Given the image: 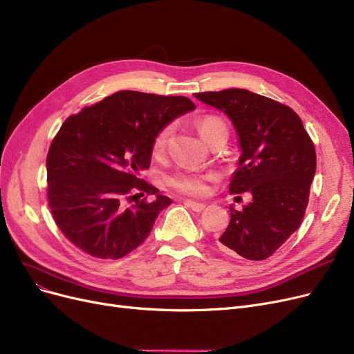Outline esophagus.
<instances>
[{
  "mask_svg": "<svg viewBox=\"0 0 354 354\" xmlns=\"http://www.w3.org/2000/svg\"><path fill=\"white\" fill-rule=\"evenodd\" d=\"M186 205H187V208H190L192 211H194V212H202L203 209H205V203H202V202H194V201H186L185 202Z\"/></svg>",
  "mask_w": 354,
  "mask_h": 354,
  "instance_id": "esophagus-1",
  "label": "esophagus"
}]
</instances>
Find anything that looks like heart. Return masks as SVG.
I'll use <instances>...</instances> for the list:
<instances>
[{
    "instance_id": "b5f03b06",
    "label": "heart",
    "mask_w": 354,
    "mask_h": 354,
    "mask_svg": "<svg viewBox=\"0 0 354 354\" xmlns=\"http://www.w3.org/2000/svg\"><path fill=\"white\" fill-rule=\"evenodd\" d=\"M198 130L201 133V136L205 139V142H208L212 136L218 135V133H227V126L224 121L216 117V115H205L198 120ZM173 133V126L167 124L164 126L160 131L156 133V136L153 139V152L156 155H160L164 152L165 146L168 143L169 136ZM214 178L212 173H199V171H193V169H180V171L174 173L168 177V185L173 189L186 193V194H193V196H201V194H205L208 192V186H206V181Z\"/></svg>"
}]
</instances>
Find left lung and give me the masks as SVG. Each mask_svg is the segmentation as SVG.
Here are the masks:
<instances>
[{
    "label": "left lung",
    "instance_id": "obj_1",
    "mask_svg": "<svg viewBox=\"0 0 354 354\" xmlns=\"http://www.w3.org/2000/svg\"><path fill=\"white\" fill-rule=\"evenodd\" d=\"M194 98L233 123L241 155L230 193L252 194L241 211L230 206L221 248L250 261L270 258L303 221L316 171L313 142L293 109L266 96L225 89Z\"/></svg>",
    "mask_w": 354,
    "mask_h": 354
}]
</instances>
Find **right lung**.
<instances>
[{
	"label": "right lung",
	"instance_id": "1",
	"mask_svg": "<svg viewBox=\"0 0 354 354\" xmlns=\"http://www.w3.org/2000/svg\"><path fill=\"white\" fill-rule=\"evenodd\" d=\"M194 108L186 96L120 91L64 121L46 156L48 201L73 245L100 259L142 245L173 201L139 174L156 133Z\"/></svg>",
	"mask_w": 354,
	"mask_h": 354
}]
</instances>
